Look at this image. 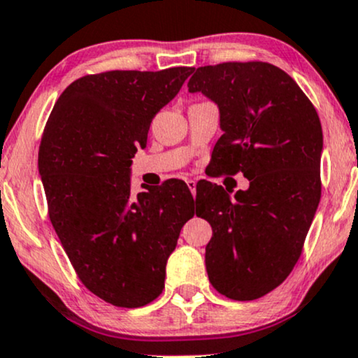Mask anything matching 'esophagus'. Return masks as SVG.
I'll return each instance as SVG.
<instances>
[{"label":"esophagus","mask_w":358,"mask_h":358,"mask_svg":"<svg viewBox=\"0 0 358 358\" xmlns=\"http://www.w3.org/2000/svg\"><path fill=\"white\" fill-rule=\"evenodd\" d=\"M187 187H188V190L192 192L193 198H195L196 196V182H195V180H187Z\"/></svg>","instance_id":"obj_1"}]
</instances>
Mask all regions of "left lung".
Returning <instances> with one entry per match:
<instances>
[{"label": "left lung", "mask_w": 358, "mask_h": 358, "mask_svg": "<svg viewBox=\"0 0 358 358\" xmlns=\"http://www.w3.org/2000/svg\"><path fill=\"white\" fill-rule=\"evenodd\" d=\"M188 92L220 113L223 135L210 166L250 182L235 193L205 183L196 215L213 230L205 248L208 278L228 299H260L292 272L315 217L320 120L294 78L268 63L196 68Z\"/></svg>", "instance_id": "obj_1"}]
</instances>
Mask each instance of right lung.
Listing matches in <instances>:
<instances>
[{"label": "right lung", "instance_id": "right-lung-1", "mask_svg": "<svg viewBox=\"0 0 358 358\" xmlns=\"http://www.w3.org/2000/svg\"><path fill=\"white\" fill-rule=\"evenodd\" d=\"M192 71L83 76L62 93L43 133L38 170L56 235L85 287L116 307L162 294L168 257L198 212L180 180L131 193V158Z\"/></svg>", "mask_w": 358, "mask_h": 358}]
</instances>
